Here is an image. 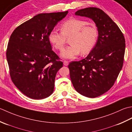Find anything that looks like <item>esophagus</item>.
<instances>
[{
	"mask_svg": "<svg viewBox=\"0 0 132 132\" xmlns=\"http://www.w3.org/2000/svg\"><path fill=\"white\" fill-rule=\"evenodd\" d=\"M63 63H64V65H65V66H67L69 64V61H67V60H65L63 61Z\"/></svg>",
	"mask_w": 132,
	"mask_h": 132,
	"instance_id": "esophagus-1",
	"label": "esophagus"
}]
</instances>
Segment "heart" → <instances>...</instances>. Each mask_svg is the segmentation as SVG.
Instances as JSON below:
<instances>
[{
  "instance_id": "1",
  "label": "heart",
  "mask_w": 132,
  "mask_h": 132,
  "mask_svg": "<svg viewBox=\"0 0 132 132\" xmlns=\"http://www.w3.org/2000/svg\"><path fill=\"white\" fill-rule=\"evenodd\" d=\"M61 32L53 29L48 36L51 43L56 49L61 51L65 46L67 38L71 45L60 53L64 59H72L81 52L82 55L89 53L97 42L98 29L93 23L80 19L71 18L62 23Z\"/></svg>"
}]
</instances>
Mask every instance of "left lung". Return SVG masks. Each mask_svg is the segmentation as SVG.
I'll use <instances>...</instances> for the list:
<instances>
[{"instance_id": "obj_1", "label": "left lung", "mask_w": 132, "mask_h": 132, "mask_svg": "<svg viewBox=\"0 0 132 132\" xmlns=\"http://www.w3.org/2000/svg\"><path fill=\"white\" fill-rule=\"evenodd\" d=\"M75 15L92 19L98 34L87 57L69 63L70 77L78 93L95 98L109 90L116 80L123 65L125 40L118 26L101 9L85 8Z\"/></svg>"}]
</instances>
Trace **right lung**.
Segmentation results:
<instances>
[{
  "mask_svg": "<svg viewBox=\"0 0 132 132\" xmlns=\"http://www.w3.org/2000/svg\"><path fill=\"white\" fill-rule=\"evenodd\" d=\"M68 12L39 13L18 26L10 36L6 52L10 76L29 98L43 99L53 92L56 73L63 63L52 50L48 36Z\"/></svg>",
  "mask_w": 132,
  "mask_h": 132,
  "instance_id": "1",
  "label": "right lung"
}]
</instances>
